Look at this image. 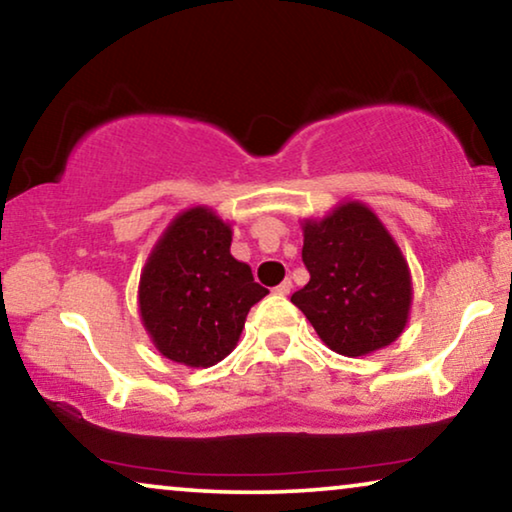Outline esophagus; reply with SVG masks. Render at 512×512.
Wrapping results in <instances>:
<instances>
[{
  "instance_id": "obj_1",
  "label": "esophagus",
  "mask_w": 512,
  "mask_h": 512,
  "mask_svg": "<svg viewBox=\"0 0 512 512\" xmlns=\"http://www.w3.org/2000/svg\"><path fill=\"white\" fill-rule=\"evenodd\" d=\"M290 290H292V281H290V278H285V281H283L281 285H276V288H274L276 295H281V297L290 295Z\"/></svg>"
}]
</instances>
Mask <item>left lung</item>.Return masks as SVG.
<instances>
[{"instance_id": "8db88e82", "label": "left lung", "mask_w": 512, "mask_h": 512, "mask_svg": "<svg viewBox=\"0 0 512 512\" xmlns=\"http://www.w3.org/2000/svg\"><path fill=\"white\" fill-rule=\"evenodd\" d=\"M302 231L311 278L290 302L318 337L349 358L393 344L410 318L412 276L377 213L344 201L320 220H304Z\"/></svg>"}]
</instances>
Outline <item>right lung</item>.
<instances>
[{"mask_svg": "<svg viewBox=\"0 0 512 512\" xmlns=\"http://www.w3.org/2000/svg\"><path fill=\"white\" fill-rule=\"evenodd\" d=\"M231 224L208 206L182 210L149 252L138 304L163 358L210 367L236 349L245 316L267 288L229 252Z\"/></svg>", "mask_w": 512, "mask_h": 512, "instance_id": "right-lung-1", "label": "right lung"}]
</instances>
